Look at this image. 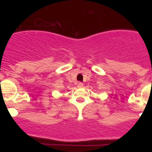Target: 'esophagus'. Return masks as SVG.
Segmentation results:
<instances>
[{
	"label": "esophagus",
	"instance_id": "34e87169",
	"mask_svg": "<svg viewBox=\"0 0 152 152\" xmlns=\"http://www.w3.org/2000/svg\"><path fill=\"white\" fill-rule=\"evenodd\" d=\"M83 83H82V82H79V83L77 84V87H79V88H82V87H83Z\"/></svg>",
	"mask_w": 152,
	"mask_h": 152
}]
</instances>
